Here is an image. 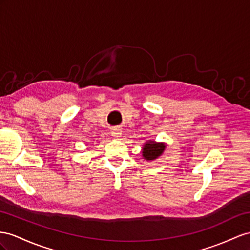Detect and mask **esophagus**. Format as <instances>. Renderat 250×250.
<instances>
[{"mask_svg":"<svg viewBox=\"0 0 250 250\" xmlns=\"http://www.w3.org/2000/svg\"><path fill=\"white\" fill-rule=\"evenodd\" d=\"M112 136L116 139H119L121 137V130L118 129V127H115V129L112 130Z\"/></svg>","mask_w":250,"mask_h":250,"instance_id":"obj_1","label":"esophagus"}]
</instances>
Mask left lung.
Returning <instances> with one entry per match:
<instances>
[{"instance_id": "obj_1", "label": "left lung", "mask_w": 250, "mask_h": 250, "mask_svg": "<svg viewBox=\"0 0 250 250\" xmlns=\"http://www.w3.org/2000/svg\"><path fill=\"white\" fill-rule=\"evenodd\" d=\"M166 149L165 143H156L154 140H148L143 148V156L146 161H154L161 156Z\"/></svg>"}]
</instances>
